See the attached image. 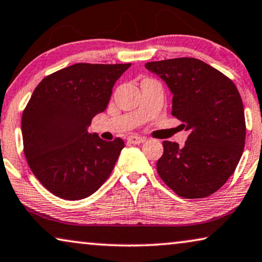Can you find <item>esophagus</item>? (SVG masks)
Wrapping results in <instances>:
<instances>
[{"label": "esophagus", "instance_id": "1", "mask_svg": "<svg viewBox=\"0 0 262 262\" xmlns=\"http://www.w3.org/2000/svg\"><path fill=\"white\" fill-rule=\"evenodd\" d=\"M128 141L130 143H134V145H140V143H143L146 141L145 138H141V136H136V135H132L128 138Z\"/></svg>", "mask_w": 262, "mask_h": 262}]
</instances>
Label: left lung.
I'll use <instances>...</instances> for the list:
<instances>
[{
  "mask_svg": "<svg viewBox=\"0 0 262 262\" xmlns=\"http://www.w3.org/2000/svg\"><path fill=\"white\" fill-rule=\"evenodd\" d=\"M145 68L166 83L173 95L172 115L190 132L184 147L163 142L158 173L180 197H208L233 174L245 148V110L237 88L200 59H167Z\"/></svg>",
  "mask_w": 262,
  "mask_h": 262,
  "instance_id": "1",
  "label": "left lung"
}]
</instances>
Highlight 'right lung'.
<instances>
[{"mask_svg": "<svg viewBox=\"0 0 262 262\" xmlns=\"http://www.w3.org/2000/svg\"><path fill=\"white\" fill-rule=\"evenodd\" d=\"M132 64L79 62L52 73L35 88L24 114V150L32 172L54 196L79 201L108 179L124 147L88 128L104 112L116 80Z\"/></svg>", "mask_w": 262, "mask_h": 262, "instance_id": "right-lung-1", "label": "right lung"}]
</instances>
